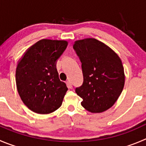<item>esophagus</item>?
<instances>
[{"label": "esophagus", "instance_id": "1", "mask_svg": "<svg viewBox=\"0 0 146 146\" xmlns=\"http://www.w3.org/2000/svg\"><path fill=\"white\" fill-rule=\"evenodd\" d=\"M66 86H67L68 88H72V83H71V82L69 81V80H68V81L66 82Z\"/></svg>", "mask_w": 146, "mask_h": 146}]
</instances>
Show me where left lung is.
Segmentation results:
<instances>
[{
  "label": "left lung",
  "instance_id": "1",
  "mask_svg": "<svg viewBox=\"0 0 146 146\" xmlns=\"http://www.w3.org/2000/svg\"><path fill=\"white\" fill-rule=\"evenodd\" d=\"M73 48L82 62L84 81L75 90L83 100L82 106L92 113L108 110L124 87L121 59L108 46L93 38L76 41Z\"/></svg>",
  "mask_w": 146,
  "mask_h": 146
}]
</instances>
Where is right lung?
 <instances>
[{"label":"right lung","instance_id":"add662e5","mask_svg":"<svg viewBox=\"0 0 146 146\" xmlns=\"http://www.w3.org/2000/svg\"><path fill=\"white\" fill-rule=\"evenodd\" d=\"M67 45L64 40H40L18 62V92L25 105L36 113H51L62 105L68 89L59 80L56 62Z\"/></svg>","mask_w":146,"mask_h":146}]
</instances>
